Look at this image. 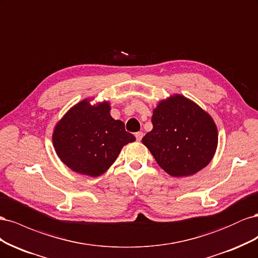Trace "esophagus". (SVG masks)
<instances>
[{
  "instance_id": "esophagus-1",
  "label": "esophagus",
  "mask_w": 258,
  "mask_h": 258,
  "mask_svg": "<svg viewBox=\"0 0 258 258\" xmlns=\"http://www.w3.org/2000/svg\"><path fill=\"white\" fill-rule=\"evenodd\" d=\"M136 138H137V140H138V141H141V140H142V138H143V136H144V134H143V132H136Z\"/></svg>"
}]
</instances>
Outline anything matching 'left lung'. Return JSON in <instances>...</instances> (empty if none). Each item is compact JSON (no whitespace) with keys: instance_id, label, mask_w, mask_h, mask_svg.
Wrapping results in <instances>:
<instances>
[{"instance_id":"1","label":"left lung","mask_w":258,"mask_h":258,"mask_svg":"<svg viewBox=\"0 0 258 258\" xmlns=\"http://www.w3.org/2000/svg\"><path fill=\"white\" fill-rule=\"evenodd\" d=\"M153 130L142 143L170 175L197 173L212 159L217 146V129L202 108L183 96L162 101L152 117Z\"/></svg>"}]
</instances>
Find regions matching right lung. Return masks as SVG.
Masks as SVG:
<instances>
[{
	"instance_id": "add662e5",
	"label": "right lung",
	"mask_w": 258,
	"mask_h": 258,
	"mask_svg": "<svg viewBox=\"0 0 258 258\" xmlns=\"http://www.w3.org/2000/svg\"><path fill=\"white\" fill-rule=\"evenodd\" d=\"M107 102L91 106L87 100L71 108L53 131L59 158L75 172L98 176L110 168L123 145L136 141L121 120H115Z\"/></svg>"
}]
</instances>
